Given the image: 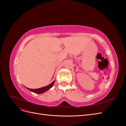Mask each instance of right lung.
I'll return each instance as SVG.
<instances>
[{"mask_svg":"<svg viewBox=\"0 0 126 126\" xmlns=\"http://www.w3.org/2000/svg\"><path fill=\"white\" fill-rule=\"evenodd\" d=\"M55 82V81H54L53 82H52L50 84H49V85H48L47 86H45L44 87L40 88H38V89H30V88H27L26 87H25L26 89H27L29 91H32V92H33L34 93H36L37 94H43V93L46 92V91H47L49 89H50L53 86V85H54Z\"/></svg>","mask_w":126,"mask_h":126,"instance_id":"right-lung-1","label":"right lung"}]
</instances>
